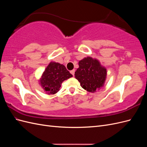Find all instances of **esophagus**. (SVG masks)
<instances>
[{
	"label": "esophagus",
	"instance_id": "1",
	"mask_svg": "<svg viewBox=\"0 0 147 147\" xmlns=\"http://www.w3.org/2000/svg\"><path fill=\"white\" fill-rule=\"evenodd\" d=\"M75 72V70H71V71H70V73H71V74H72V75H73V76H74Z\"/></svg>",
	"mask_w": 147,
	"mask_h": 147
}]
</instances>
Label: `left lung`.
<instances>
[{
    "instance_id": "8db88e82",
    "label": "left lung",
    "mask_w": 147,
    "mask_h": 147,
    "mask_svg": "<svg viewBox=\"0 0 147 147\" xmlns=\"http://www.w3.org/2000/svg\"><path fill=\"white\" fill-rule=\"evenodd\" d=\"M78 65L79 67L75 72V77L83 89L94 92L103 86L107 70L98 61L87 57L80 61Z\"/></svg>"
}]
</instances>
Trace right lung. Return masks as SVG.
Returning <instances> with one entry per match:
<instances>
[{
	"label": "right lung",
	"mask_w": 147,
	"mask_h": 147,
	"mask_svg": "<svg viewBox=\"0 0 147 147\" xmlns=\"http://www.w3.org/2000/svg\"><path fill=\"white\" fill-rule=\"evenodd\" d=\"M73 77L65 67L51 62L47 66L40 79V84L49 94H55L59 90L61 84L65 80Z\"/></svg>",
	"instance_id": "right-lung-1"
}]
</instances>
